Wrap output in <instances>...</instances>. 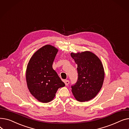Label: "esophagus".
<instances>
[{
	"mask_svg": "<svg viewBox=\"0 0 129 129\" xmlns=\"http://www.w3.org/2000/svg\"><path fill=\"white\" fill-rule=\"evenodd\" d=\"M64 83H65V85L66 86H67L69 84V83H70V81L69 80H65L64 81Z\"/></svg>",
	"mask_w": 129,
	"mask_h": 129,
	"instance_id": "esophagus-1",
	"label": "esophagus"
}]
</instances>
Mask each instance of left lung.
<instances>
[{
    "label": "left lung",
    "instance_id": "obj_1",
    "mask_svg": "<svg viewBox=\"0 0 129 129\" xmlns=\"http://www.w3.org/2000/svg\"><path fill=\"white\" fill-rule=\"evenodd\" d=\"M71 55L77 65L78 79L72 86V91L80 102L89 101L99 92L103 85L105 72L100 59L89 51L71 53Z\"/></svg>",
    "mask_w": 129,
    "mask_h": 129
}]
</instances>
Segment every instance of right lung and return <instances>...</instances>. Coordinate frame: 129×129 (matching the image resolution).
<instances>
[{
  "label": "right lung",
  "mask_w": 129,
  "mask_h": 129,
  "mask_svg": "<svg viewBox=\"0 0 129 129\" xmlns=\"http://www.w3.org/2000/svg\"><path fill=\"white\" fill-rule=\"evenodd\" d=\"M57 52L56 47L46 45L35 53L27 65V86L32 95L43 103L50 102L59 88L65 85L52 67Z\"/></svg>",
  "instance_id": "1"
}]
</instances>
